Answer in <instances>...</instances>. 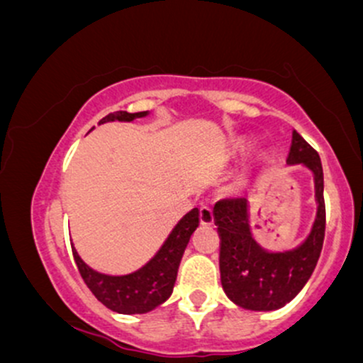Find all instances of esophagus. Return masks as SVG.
<instances>
[{"mask_svg": "<svg viewBox=\"0 0 363 363\" xmlns=\"http://www.w3.org/2000/svg\"><path fill=\"white\" fill-rule=\"evenodd\" d=\"M199 222H201L203 225L213 223V210H211V206L203 205L201 208H199Z\"/></svg>", "mask_w": 363, "mask_h": 363, "instance_id": "esophagus-1", "label": "esophagus"}]
</instances>
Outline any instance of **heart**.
<instances>
[{"label": "heart", "mask_w": 363, "mask_h": 363, "mask_svg": "<svg viewBox=\"0 0 363 363\" xmlns=\"http://www.w3.org/2000/svg\"><path fill=\"white\" fill-rule=\"evenodd\" d=\"M251 148H252V141L242 138V140H237L235 143L232 145L230 152L234 157H244L245 153L251 152Z\"/></svg>", "instance_id": "b5f03b06"}]
</instances>
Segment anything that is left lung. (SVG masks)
<instances>
[{
    "label": "left lung",
    "instance_id": "8db88e82",
    "mask_svg": "<svg viewBox=\"0 0 363 363\" xmlns=\"http://www.w3.org/2000/svg\"><path fill=\"white\" fill-rule=\"evenodd\" d=\"M286 164L303 165L314 177L315 211L309 235L289 251H266L254 240L249 227V201L245 198L222 199L213 208L220 234V278L232 302L247 311H277L297 297L314 272L326 230L324 176L319 153L291 133Z\"/></svg>",
    "mask_w": 363,
    "mask_h": 363
}]
</instances>
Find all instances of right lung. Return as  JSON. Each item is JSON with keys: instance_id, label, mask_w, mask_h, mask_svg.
<instances>
[{"instance_id": "1", "label": "right lung", "mask_w": 363, "mask_h": 363, "mask_svg": "<svg viewBox=\"0 0 363 363\" xmlns=\"http://www.w3.org/2000/svg\"><path fill=\"white\" fill-rule=\"evenodd\" d=\"M147 116L148 111H118L107 114L101 121V124L109 123V121L129 123V121L147 118ZM198 225L199 210L193 208L189 213H186L179 220L155 256L147 264L129 274L112 277V274L95 272L78 256L74 247L73 257L83 281L86 283L91 294L97 297V301H101L107 309L119 312V314H145V312L153 311L160 303H164L172 294L182 254H184L187 242H189L191 235L198 228Z\"/></svg>"}]
</instances>
